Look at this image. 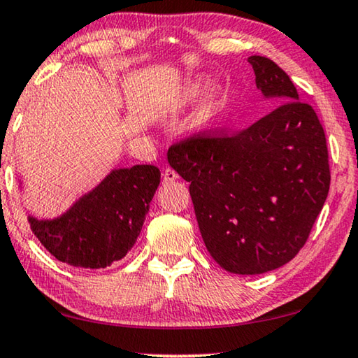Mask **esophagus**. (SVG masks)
<instances>
[{"label":"esophagus","instance_id":"obj_1","mask_svg":"<svg viewBox=\"0 0 358 358\" xmlns=\"http://www.w3.org/2000/svg\"><path fill=\"white\" fill-rule=\"evenodd\" d=\"M175 180H178V173L175 172L173 169H165L164 170V183L169 185V183H172V181H175Z\"/></svg>","mask_w":358,"mask_h":358}]
</instances>
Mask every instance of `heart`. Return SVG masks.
Masks as SVG:
<instances>
[{
	"instance_id": "obj_1",
	"label": "heart",
	"mask_w": 358,
	"mask_h": 358,
	"mask_svg": "<svg viewBox=\"0 0 358 358\" xmlns=\"http://www.w3.org/2000/svg\"><path fill=\"white\" fill-rule=\"evenodd\" d=\"M207 87H209V80L204 77H197L194 80H191V82L188 83V88H186V96H188L189 99L199 98V96L206 92Z\"/></svg>"
}]
</instances>
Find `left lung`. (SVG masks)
<instances>
[{"mask_svg": "<svg viewBox=\"0 0 358 358\" xmlns=\"http://www.w3.org/2000/svg\"><path fill=\"white\" fill-rule=\"evenodd\" d=\"M255 87L281 105L233 136H193L169 149L189 181L212 259L230 273L260 275L296 257L329 191L328 148L312 106L281 67L250 56Z\"/></svg>", "mask_w": 358, "mask_h": 358, "instance_id": "left-lung-1", "label": "left lung"}]
</instances>
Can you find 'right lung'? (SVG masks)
<instances>
[{
	"label": "right lung",
	"mask_w": 358,
	"mask_h": 358,
	"mask_svg": "<svg viewBox=\"0 0 358 358\" xmlns=\"http://www.w3.org/2000/svg\"><path fill=\"white\" fill-rule=\"evenodd\" d=\"M159 183L156 165L114 169L59 217L29 215L30 228L61 262L76 268H106L135 246Z\"/></svg>",
	"instance_id": "1"
}]
</instances>
